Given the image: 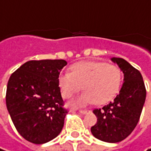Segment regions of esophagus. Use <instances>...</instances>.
I'll return each mask as SVG.
<instances>
[{
	"label": "esophagus",
	"instance_id": "esophagus-1",
	"mask_svg": "<svg viewBox=\"0 0 151 151\" xmlns=\"http://www.w3.org/2000/svg\"><path fill=\"white\" fill-rule=\"evenodd\" d=\"M88 112H90V111L86 110V109H83V110H79V113H81V114H87Z\"/></svg>",
	"mask_w": 151,
	"mask_h": 151
}]
</instances>
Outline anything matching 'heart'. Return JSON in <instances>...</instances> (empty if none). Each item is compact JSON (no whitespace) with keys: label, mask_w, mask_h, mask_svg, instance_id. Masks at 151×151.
Instances as JSON below:
<instances>
[{"label":"heart","mask_w":151,"mask_h":151,"mask_svg":"<svg viewBox=\"0 0 151 151\" xmlns=\"http://www.w3.org/2000/svg\"><path fill=\"white\" fill-rule=\"evenodd\" d=\"M122 81L123 73L118 66L96 60L77 62L71 67V73H62L58 78L63 98H71L81 89L84 91L71 102L74 107L110 102L119 93Z\"/></svg>","instance_id":"1"}]
</instances>
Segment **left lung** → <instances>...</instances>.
Masks as SVG:
<instances>
[{"label": "left lung", "instance_id": "1", "mask_svg": "<svg viewBox=\"0 0 151 151\" xmlns=\"http://www.w3.org/2000/svg\"><path fill=\"white\" fill-rule=\"evenodd\" d=\"M124 73V83L114 100L94 109L97 121L91 127L95 137L108 143L124 140L139 120L146 98V89L140 72L122 58H112Z\"/></svg>", "mask_w": 151, "mask_h": 151}]
</instances>
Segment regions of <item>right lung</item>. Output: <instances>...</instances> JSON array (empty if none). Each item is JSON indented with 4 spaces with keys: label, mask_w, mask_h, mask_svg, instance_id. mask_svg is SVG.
Instances as JSON below:
<instances>
[{
    "label": "right lung",
    "mask_w": 151,
    "mask_h": 151,
    "mask_svg": "<svg viewBox=\"0 0 151 151\" xmlns=\"http://www.w3.org/2000/svg\"><path fill=\"white\" fill-rule=\"evenodd\" d=\"M67 64L64 60H29L8 80L7 110L18 132L32 144L47 143L62 130L68 111L58 78Z\"/></svg>",
    "instance_id": "1"
}]
</instances>
